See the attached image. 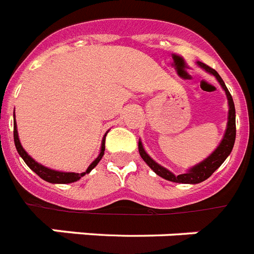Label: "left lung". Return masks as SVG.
<instances>
[{
	"mask_svg": "<svg viewBox=\"0 0 254 254\" xmlns=\"http://www.w3.org/2000/svg\"><path fill=\"white\" fill-rule=\"evenodd\" d=\"M198 65L200 68H203L204 70L212 76H215V78L218 80V82L220 84V86L223 88V90L226 92L227 99H228V122H227V128L226 133L223 136L222 141L218 145V148L215 149L207 159H204L203 161L196 164L195 166H192L190 169L184 174H178V176H174L170 170H168L166 168L161 166L160 164L155 161L153 159H151V156L148 155L147 152L144 151L143 144L139 140V153L141 156V159L147 162V165L151 168L153 172H155L157 176L165 178L168 181L172 182H178V184H199V182H203L204 180H207L211 174L214 173L215 170L218 169L219 166L222 165L224 160L230 156V153L232 152L233 144H235V139H236V111H235V103H233L232 95L228 92L224 81L222 80V77L219 76V73L215 69H212L211 66L206 65L204 63L198 62Z\"/></svg>",
	"mask_w": 254,
	"mask_h": 254,
	"instance_id": "1",
	"label": "left lung"
}]
</instances>
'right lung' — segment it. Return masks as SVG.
I'll list each match as a JSON object with an SVG mask.
<instances>
[{"label":"right lung","mask_w":254,"mask_h":254,"mask_svg":"<svg viewBox=\"0 0 254 254\" xmlns=\"http://www.w3.org/2000/svg\"><path fill=\"white\" fill-rule=\"evenodd\" d=\"M105 139H106V135L103 136L102 139V145H101V152H99L98 157L94 160V161L89 165V168L86 169V172L84 173H70V172H59V170H54L47 168V166L42 165L39 162H36L35 160L32 159L31 156L28 155L27 152L24 151L23 147H22L21 141H19V137H18V131H17V123L14 122V144H15V148H17L18 153L21 156L23 161L27 164V166L32 172H35L40 178H43L44 181L51 182V184H70V182L78 181L81 177H84L85 174L89 173L90 170L97 166L102 156L105 155Z\"/></svg>","instance_id":"right-lung-1"}]
</instances>
